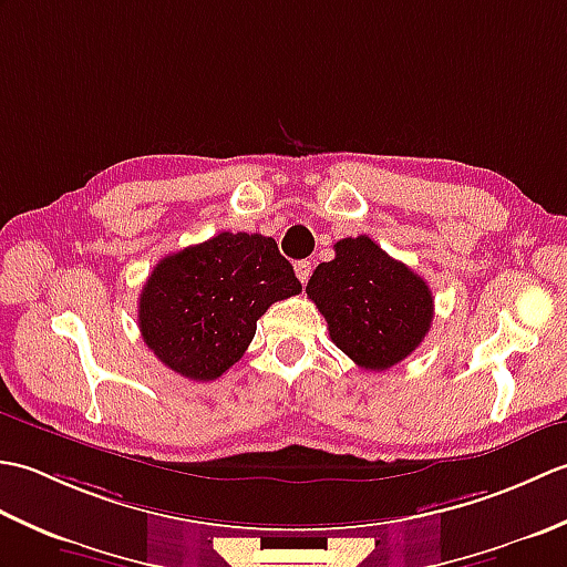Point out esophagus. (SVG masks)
Returning <instances> with one entry per match:
<instances>
[{
  "label": "esophagus",
  "instance_id": "esophagus-1",
  "mask_svg": "<svg viewBox=\"0 0 567 567\" xmlns=\"http://www.w3.org/2000/svg\"><path fill=\"white\" fill-rule=\"evenodd\" d=\"M295 272L299 277V282L307 285V280L311 277V262L309 260H297L295 262Z\"/></svg>",
  "mask_w": 567,
  "mask_h": 567
}]
</instances>
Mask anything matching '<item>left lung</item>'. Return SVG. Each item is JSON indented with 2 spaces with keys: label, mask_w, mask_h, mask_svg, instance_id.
<instances>
[{
  "label": "left lung",
  "mask_w": 567,
  "mask_h": 567,
  "mask_svg": "<svg viewBox=\"0 0 567 567\" xmlns=\"http://www.w3.org/2000/svg\"><path fill=\"white\" fill-rule=\"evenodd\" d=\"M317 265L307 295L329 323L331 341L365 370L400 363L431 329L429 285L368 236L343 238Z\"/></svg>",
  "instance_id": "obj_1"
}]
</instances>
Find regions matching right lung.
I'll use <instances>...</instances> for the list:
<instances>
[{"instance_id":"obj_1","label":"right lung","mask_w":567,"mask_h":567,"mask_svg":"<svg viewBox=\"0 0 567 567\" xmlns=\"http://www.w3.org/2000/svg\"><path fill=\"white\" fill-rule=\"evenodd\" d=\"M299 292L275 238L221 231L155 265L138 299V329L163 365L209 382L238 363L268 307Z\"/></svg>"}]
</instances>
